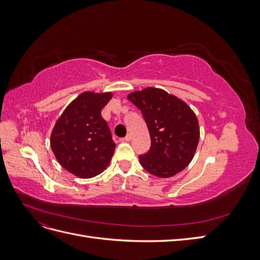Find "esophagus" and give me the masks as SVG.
Here are the masks:
<instances>
[{"label": "esophagus", "instance_id": "1", "mask_svg": "<svg viewBox=\"0 0 260 260\" xmlns=\"http://www.w3.org/2000/svg\"><path fill=\"white\" fill-rule=\"evenodd\" d=\"M130 140H131V136H130V135H127V136H125V137L122 139L123 142H129Z\"/></svg>", "mask_w": 260, "mask_h": 260}]
</instances>
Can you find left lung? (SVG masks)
<instances>
[{
    "label": "left lung",
    "mask_w": 260,
    "mask_h": 260,
    "mask_svg": "<svg viewBox=\"0 0 260 260\" xmlns=\"http://www.w3.org/2000/svg\"><path fill=\"white\" fill-rule=\"evenodd\" d=\"M128 100L142 113L151 136L148 152L139 156L142 167L159 178L182 171L191 162L200 140L194 112L183 101L160 89L133 92Z\"/></svg>",
    "instance_id": "8db88e82"
}]
</instances>
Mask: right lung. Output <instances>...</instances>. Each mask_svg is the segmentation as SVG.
I'll use <instances>...</instances> for the list:
<instances>
[{
    "label": "right lung",
    "mask_w": 260,
    "mask_h": 260,
    "mask_svg": "<svg viewBox=\"0 0 260 260\" xmlns=\"http://www.w3.org/2000/svg\"><path fill=\"white\" fill-rule=\"evenodd\" d=\"M112 96L109 92H84L55 123L52 151L61 166L77 177H95L111 161L116 145L101 111Z\"/></svg>",
    "instance_id": "obj_1"
}]
</instances>
